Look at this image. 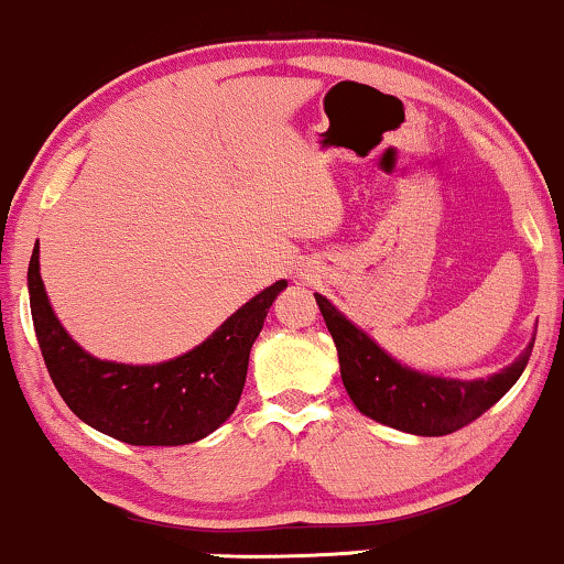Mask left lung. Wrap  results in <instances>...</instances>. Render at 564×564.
<instances>
[{"label": "left lung", "mask_w": 564, "mask_h": 564, "mask_svg": "<svg viewBox=\"0 0 564 564\" xmlns=\"http://www.w3.org/2000/svg\"><path fill=\"white\" fill-rule=\"evenodd\" d=\"M314 297L335 340L343 386L350 401L361 414L403 433L448 435L469 425L520 380L531 359L533 343L522 350L520 359L486 380H452L416 372L386 354L327 297L319 293Z\"/></svg>", "instance_id": "left-lung-1"}]
</instances>
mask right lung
<instances>
[{
	"label": "right lung",
	"mask_w": 564,
	"mask_h": 564,
	"mask_svg": "<svg viewBox=\"0 0 564 564\" xmlns=\"http://www.w3.org/2000/svg\"><path fill=\"white\" fill-rule=\"evenodd\" d=\"M280 280L237 308L197 348L161 364L95 359L57 322L39 274V242L29 263L31 316L46 372L78 420L131 446H184L214 433L237 409L250 348Z\"/></svg>",
	"instance_id": "1"
}]
</instances>
